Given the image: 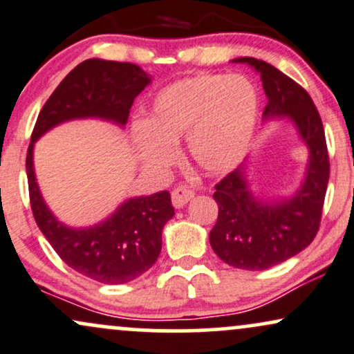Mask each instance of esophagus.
I'll use <instances>...</instances> for the list:
<instances>
[{
    "label": "esophagus",
    "mask_w": 354,
    "mask_h": 354,
    "mask_svg": "<svg viewBox=\"0 0 354 354\" xmlns=\"http://www.w3.org/2000/svg\"><path fill=\"white\" fill-rule=\"evenodd\" d=\"M194 195V190L187 189V187H177V189L172 190V205L176 209H182V207L192 201Z\"/></svg>",
    "instance_id": "34e87169"
}]
</instances>
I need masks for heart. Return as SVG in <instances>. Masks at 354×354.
Returning a JSON list of instances; mask_svg holds the SVG:
<instances>
[{
    "label": "heart",
    "mask_w": 354,
    "mask_h": 354,
    "mask_svg": "<svg viewBox=\"0 0 354 354\" xmlns=\"http://www.w3.org/2000/svg\"><path fill=\"white\" fill-rule=\"evenodd\" d=\"M259 119V94L245 76L198 74L165 86L153 97L147 124H136L134 144L147 167L176 159L174 144L187 137L190 159L220 176L242 162Z\"/></svg>",
    "instance_id": "heart-1"
}]
</instances>
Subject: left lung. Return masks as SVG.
<instances>
[{
  "mask_svg": "<svg viewBox=\"0 0 354 354\" xmlns=\"http://www.w3.org/2000/svg\"><path fill=\"white\" fill-rule=\"evenodd\" d=\"M260 74L268 104L263 120L288 119L308 149L300 187L288 197L267 198L252 190L247 164L215 185L218 218L210 245L218 259L235 268L260 272L305 250L317 235L330 178L325 131L313 101L293 79L268 62L236 57Z\"/></svg>",
  "mask_w": 354,
  "mask_h": 354,
  "instance_id": "left-lung-1",
  "label": "left lung"
}]
</instances>
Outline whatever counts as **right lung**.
I'll return each mask as SVG.
<instances>
[{
  "label": "right lung",
  "mask_w": 354,
  "mask_h": 354,
  "mask_svg": "<svg viewBox=\"0 0 354 354\" xmlns=\"http://www.w3.org/2000/svg\"><path fill=\"white\" fill-rule=\"evenodd\" d=\"M151 82L152 76L131 62L82 61L46 101L28 147L29 198L37 227L68 267L106 285L136 280L159 259L162 230L174 217L170 194L131 197L99 223L69 227L53 214L37 185L35 144L51 129L76 119L106 120L124 129L132 102Z\"/></svg>",
  "instance_id": "add662e5"
}]
</instances>
